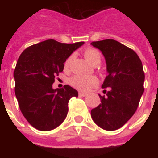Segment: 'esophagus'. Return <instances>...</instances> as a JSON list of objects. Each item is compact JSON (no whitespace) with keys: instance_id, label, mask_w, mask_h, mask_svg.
<instances>
[{"instance_id":"34e87169","label":"esophagus","mask_w":158,"mask_h":158,"mask_svg":"<svg viewBox=\"0 0 158 158\" xmlns=\"http://www.w3.org/2000/svg\"><path fill=\"white\" fill-rule=\"evenodd\" d=\"M78 94H79V96H87V93H83V92H79V93H78Z\"/></svg>"}]
</instances>
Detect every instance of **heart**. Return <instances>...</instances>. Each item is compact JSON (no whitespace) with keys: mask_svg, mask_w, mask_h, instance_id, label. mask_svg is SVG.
<instances>
[{"mask_svg":"<svg viewBox=\"0 0 158 158\" xmlns=\"http://www.w3.org/2000/svg\"><path fill=\"white\" fill-rule=\"evenodd\" d=\"M84 56L92 65H99L101 61V54L98 50L93 47H88L84 51ZM71 57H69L65 62V67H68L70 64ZM69 83L73 87L82 91H87L89 88L96 85L98 80L93 76H81L77 75L69 80Z\"/></svg>","mask_w":158,"mask_h":158,"instance_id":"b5f03b06","label":"heart"}]
</instances>
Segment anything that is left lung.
<instances>
[{"mask_svg":"<svg viewBox=\"0 0 158 158\" xmlns=\"http://www.w3.org/2000/svg\"><path fill=\"white\" fill-rule=\"evenodd\" d=\"M104 56L107 72L103 89L108 88L101 103L91 111L96 125L106 131H115L126 123L136 111L144 92L145 73L138 54L116 40L91 43ZM106 93V90H104Z\"/></svg>","mask_w":158,"mask_h":158,"instance_id":"1","label":"left lung"}]
</instances>
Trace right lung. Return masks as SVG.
Wrapping results in <instances>:
<instances>
[{"label":"right lung","mask_w":158,"mask_h":158,"mask_svg":"<svg viewBox=\"0 0 158 158\" xmlns=\"http://www.w3.org/2000/svg\"><path fill=\"white\" fill-rule=\"evenodd\" d=\"M83 44L47 40L25 49L18 58L15 94L22 114L35 129L51 131L66 118L69 100L78 96L77 91L69 85L54 89L52 85L63 71L64 62Z\"/></svg>","instance_id":"right-lung-1"}]
</instances>
